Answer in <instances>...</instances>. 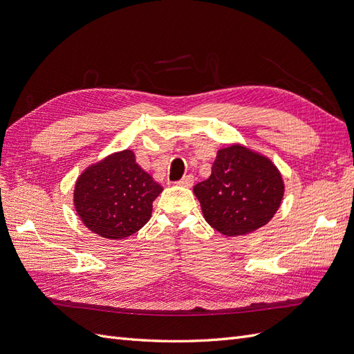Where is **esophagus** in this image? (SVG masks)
I'll return each instance as SVG.
<instances>
[{
  "label": "esophagus",
  "instance_id": "1",
  "mask_svg": "<svg viewBox=\"0 0 354 354\" xmlns=\"http://www.w3.org/2000/svg\"><path fill=\"white\" fill-rule=\"evenodd\" d=\"M194 183H195V177L192 176V174H187V176H185L183 178H181L180 181H177V185L185 186V187H192V186H194Z\"/></svg>",
  "mask_w": 354,
  "mask_h": 354
}]
</instances>
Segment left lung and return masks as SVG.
Here are the masks:
<instances>
[{
	"mask_svg": "<svg viewBox=\"0 0 354 354\" xmlns=\"http://www.w3.org/2000/svg\"><path fill=\"white\" fill-rule=\"evenodd\" d=\"M194 192L209 226L238 236L270 221L283 198V181L269 159L233 145L220 149L211 176Z\"/></svg>",
	"mask_w": 354,
	"mask_h": 354,
	"instance_id": "left-lung-1",
	"label": "left lung"
}]
</instances>
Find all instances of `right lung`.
<instances>
[{
	"label": "right lung",
	"instance_id": "right-lung-1",
	"mask_svg": "<svg viewBox=\"0 0 354 354\" xmlns=\"http://www.w3.org/2000/svg\"><path fill=\"white\" fill-rule=\"evenodd\" d=\"M160 192L162 187L136 164L134 153L124 151L84 171L75 185L73 202L91 232L122 239L149 221Z\"/></svg>",
	"mask_w": 354,
	"mask_h": 354
}]
</instances>
